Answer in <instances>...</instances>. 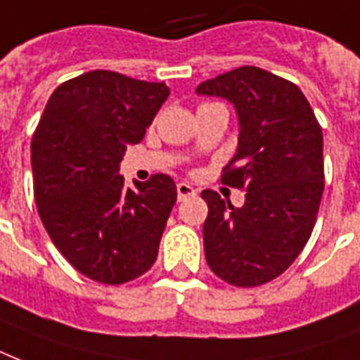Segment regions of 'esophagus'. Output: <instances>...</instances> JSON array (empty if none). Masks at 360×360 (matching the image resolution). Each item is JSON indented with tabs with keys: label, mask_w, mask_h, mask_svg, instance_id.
<instances>
[{
	"label": "esophagus",
	"mask_w": 360,
	"mask_h": 360,
	"mask_svg": "<svg viewBox=\"0 0 360 360\" xmlns=\"http://www.w3.org/2000/svg\"><path fill=\"white\" fill-rule=\"evenodd\" d=\"M176 193H178V200H184V199H188V197H193L197 191L193 189V186H189V184L186 182H180L176 186Z\"/></svg>",
	"instance_id": "34e87169"
}]
</instances>
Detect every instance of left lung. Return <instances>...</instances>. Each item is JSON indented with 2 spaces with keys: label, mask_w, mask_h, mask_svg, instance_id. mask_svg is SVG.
Returning a JSON list of instances; mask_svg holds the SVG:
<instances>
[{
  "label": "left lung",
  "mask_w": 360,
  "mask_h": 360,
  "mask_svg": "<svg viewBox=\"0 0 360 360\" xmlns=\"http://www.w3.org/2000/svg\"><path fill=\"white\" fill-rule=\"evenodd\" d=\"M197 96L235 107L238 144L221 182L246 188L235 208L205 189L206 263L236 287L263 285L285 272L310 238L321 202L323 131L304 94L259 67L200 82Z\"/></svg>",
  "instance_id": "obj_1"
}]
</instances>
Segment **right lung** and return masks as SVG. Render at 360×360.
<instances>
[{
  "label": "right lung",
  "mask_w": 360,
  "mask_h": 360,
  "mask_svg": "<svg viewBox=\"0 0 360 360\" xmlns=\"http://www.w3.org/2000/svg\"><path fill=\"white\" fill-rule=\"evenodd\" d=\"M169 97L163 82L90 71L50 96L32 141L44 229L80 274L120 285L155 263L176 184L167 174L125 186V148L144 139Z\"/></svg>",
  "instance_id": "1"
}]
</instances>
